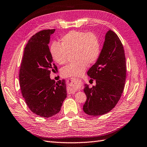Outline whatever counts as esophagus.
Wrapping results in <instances>:
<instances>
[{"mask_svg":"<svg viewBox=\"0 0 147 147\" xmlns=\"http://www.w3.org/2000/svg\"><path fill=\"white\" fill-rule=\"evenodd\" d=\"M75 92H76V90L73 89V88H72V87L71 86L68 87V92L69 94H73Z\"/></svg>","mask_w":147,"mask_h":147,"instance_id":"esophagus-1","label":"esophagus"}]
</instances>
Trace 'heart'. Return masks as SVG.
I'll return each mask as SVG.
<instances>
[{
    "instance_id": "heart-1",
    "label": "heart",
    "mask_w": 147,
    "mask_h": 147,
    "mask_svg": "<svg viewBox=\"0 0 147 147\" xmlns=\"http://www.w3.org/2000/svg\"><path fill=\"white\" fill-rule=\"evenodd\" d=\"M72 52L74 60L61 69L63 77L78 76L84 73L87 65L97 60L100 53L97 36L92 32L71 31L61 37L60 44L53 42L50 47L52 59L59 65L66 63L68 53Z\"/></svg>"
}]
</instances>
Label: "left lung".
I'll return each mask as SVG.
<instances>
[{
	"instance_id": "obj_1",
	"label": "left lung",
	"mask_w": 147,
	"mask_h": 147,
	"mask_svg": "<svg viewBox=\"0 0 147 147\" xmlns=\"http://www.w3.org/2000/svg\"><path fill=\"white\" fill-rule=\"evenodd\" d=\"M96 85L85 84L87 100L83 110L90 116H100L110 111L118 103L124 90L126 65L123 45L115 32L109 29L102 51L95 63L87 71ZM92 80V79H91Z\"/></svg>"
}]
</instances>
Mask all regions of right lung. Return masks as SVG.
Masks as SVG:
<instances>
[{
  "mask_svg": "<svg viewBox=\"0 0 147 147\" xmlns=\"http://www.w3.org/2000/svg\"><path fill=\"white\" fill-rule=\"evenodd\" d=\"M55 29L40 31L28 42L20 69V86L30 110L40 117L50 118L61 110L67 97L65 79L55 82L50 78L57 71L53 63L49 44Z\"/></svg>",
  "mask_w": 147,
  "mask_h": 147,
  "instance_id": "add662e5",
  "label": "right lung"
}]
</instances>
